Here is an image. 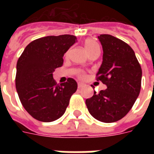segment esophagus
<instances>
[{"label":"esophagus","mask_w":154,"mask_h":154,"mask_svg":"<svg viewBox=\"0 0 154 154\" xmlns=\"http://www.w3.org/2000/svg\"><path fill=\"white\" fill-rule=\"evenodd\" d=\"M85 86V84H83V83H78L77 84V87H78V89H81V88H82V87Z\"/></svg>","instance_id":"1"}]
</instances>
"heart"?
I'll list each match as a JSON object with an SVG mask.
<instances>
[{
    "instance_id": "1",
    "label": "heart",
    "mask_w": 154,
    "mask_h": 154,
    "mask_svg": "<svg viewBox=\"0 0 154 154\" xmlns=\"http://www.w3.org/2000/svg\"><path fill=\"white\" fill-rule=\"evenodd\" d=\"M84 45V47L85 50L87 51V53H89V55H92L93 53H97V52H100V49H99L98 45L97 44V42L95 41H94L93 39H90V38H88L83 43ZM69 54V52L66 53V55ZM77 76L80 78H84L85 77V73L83 70H78L77 71Z\"/></svg>"
}]
</instances>
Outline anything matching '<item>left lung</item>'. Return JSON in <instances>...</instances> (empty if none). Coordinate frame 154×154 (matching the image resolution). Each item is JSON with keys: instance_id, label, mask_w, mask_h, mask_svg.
Returning <instances> with one entry per match:
<instances>
[{"instance_id": "obj_1", "label": "left lung", "mask_w": 154, "mask_h": 154, "mask_svg": "<svg viewBox=\"0 0 154 154\" xmlns=\"http://www.w3.org/2000/svg\"><path fill=\"white\" fill-rule=\"evenodd\" d=\"M103 61L96 75L107 89L86 99L89 113L100 122L119 121L129 112L141 91V65L134 51L122 40L109 34L98 37ZM94 87V86H92Z\"/></svg>"}]
</instances>
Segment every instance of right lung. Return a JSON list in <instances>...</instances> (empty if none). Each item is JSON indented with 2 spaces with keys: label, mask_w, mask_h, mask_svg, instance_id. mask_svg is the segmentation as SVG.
I'll return each instance as SVG.
<instances>
[{
  "label": "right lung",
  "mask_w": 154,
  "mask_h": 154,
  "mask_svg": "<svg viewBox=\"0 0 154 154\" xmlns=\"http://www.w3.org/2000/svg\"><path fill=\"white\" fill-rule=\"evenodd\" d=\"M77 42L73 35L48 36L30 42L17 63L16 89L25 109L37 121L53 122L65 113L77 89L76 81L57 84L53 72Z\"/></svg>",
  "instance_id": "obj_1"
}]
</instances>
